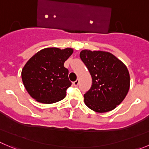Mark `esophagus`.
<instances>
[{
  "mask_svg": "<svg viewBox=\"0 0 149 149\" xmlns=\"http://www.w3.org/2000/svg\"><path fill=\"white\" fill-rule=\"evenodd\" d=\"M79 82H80V80H79L78 79H77V80H75V81H74V82H73V85L74 86H78V84H79Z\"/></svg>",
  "mask_w": 149,
  "mask_h": 149,
  "instance_id": "1",
  "label": "esophagus"
}]
</instances>
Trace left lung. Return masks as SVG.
<instances>
[{
  "instance_id": "1",
  "label": "left lung",
  "mask_w": 149,
  "mask_h": 149,
  "mask_svg": "<svg viewBox=\"0 0 149 149\" xmlns=\"http://www.w3.org/2000/svg\"><path fill=\"white\" fill-rule=\"evenodd\" d=\"M80 57L92 77L84 94L87 107L97 113L113 110L124 100L130 89V73L122 61L105 51L82 50Z\"/></svg>"
}]
</instances>
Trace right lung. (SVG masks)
Wrapping results in <instances>:
<instances>
[{
	"label": "right lung",
	"instance_id": "right-lung-1",
	"mask_svg": "<svg viewBox=\"0 0 149 149\" xmlns=\"http://www.w3.org/2000/svg\"><path fill=\"white\" fill-rule=\"evenodd\" d=\"M72 48H45L27 61L22 70V80L32 98L44 104L63 100L72 83L64 62L72 54Z\"/></svg>",
	"mask_w": 149,
	"mask_h": 149
}]
</instances>
